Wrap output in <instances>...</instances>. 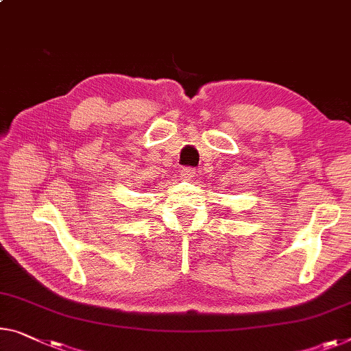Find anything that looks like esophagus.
<instances>
[{"instance_id": "1", "label": "esophagus", "mask_w": 351, "mask_h": 351, "mask_svg": "<svg viewBox=\"0 0 351 351\" xmlns=\"http://www.w3.org/2000/svg\"><path fill=\"white\" fill-rule=\"evenodd\" d=\"M193 176H195V169H192V167H184V169L181 170V178H182V180L191 181Z\"/></svg>"}]
</instances>
